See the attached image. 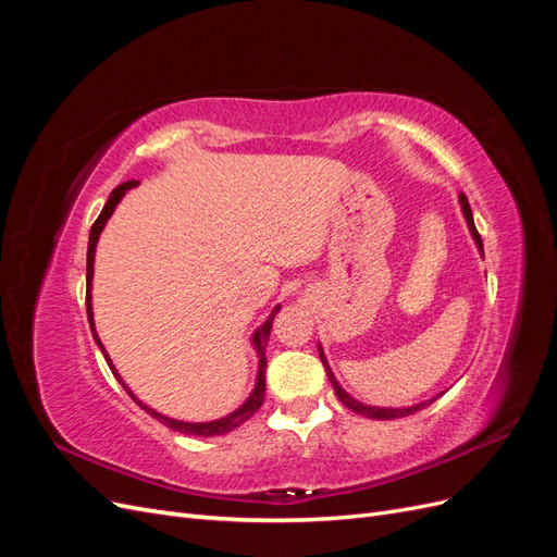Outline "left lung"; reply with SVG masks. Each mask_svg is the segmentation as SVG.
I'll return each instance as SVG.
<instances>
[{
	"label": "left lung",
	"mask_w": 557,
	"mask_h": 557,
	"mask_svg": "<svg viewBox=\"0 0 557 557\" xmlns=\"http://www.w3.org/2000/svg\"><path fill=\"white\" fill-rule=\"evenodd\" d=\"M460 209H462V215H465V221H467L471 239H474L479 252L483 256V242H481L479 232H476L474 215H471L469 201H467L465 195H460ZM318 352H320V360H323V364H325V372H327V379H330V383H332V387H334L336 397H339L342 404H346V407H348L350 411H356V413H360V416H364V418H372V420H395V418L411 416V413H416V411H420V409L430 407V404H432L436 397L444 395V393H440V395H434V397H430V399H425V401L411 404V407H372V404H364V401H360V399H356V397H350V395L344 391L342 383L336 381V376H334V372H332V367H330V362H327V358H325V350H323V346H320V344H318Z\"/></svg>",
	"instance_id": "left-lung-1"
}]
</instances>
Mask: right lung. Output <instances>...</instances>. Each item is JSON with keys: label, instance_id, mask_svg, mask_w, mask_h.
<instances>
[{"label": "right lung", "instance_id": "1", "mask_svg": "<svg viewBox=\"0 0 557 557\" xmlns=\"http://www.w3.org/2000/svg\"><path fill=\"white\" fill-rule=\"evenodd\" d=\"M137 185H139V181H125V183L117 185V188L109 195L107 205H104L102 213H99V218L95 221V225L90 227V242H88V290H86V309H88V323H90L92 339H95V344L99 346V350H102V356H104V360H107L109 369L113 372V376L117 379V383H121V385L125 387V393H127L134 401H137L139 407H141L148 416L158 418L160 423H164L166 428H172V430H176V432H181V434H193V436H221V434H227V432H232V430H237L242 423H246V420L262 407V401H264V372H267L264 348H267L269 332H272V323H274V318H276L278 309H281V305H278V307H274V311L269 313V318L264 320V323H262L260 327H256V332L250 334V346H252V350H256V356H258V374H256V385H252V391H250V395L244 399L242 407H237L234 411H230V413H227V416H223V418H215V420H201V423H193V420H178V418H172V416H164V413L156 411L153 407H148V404H144L137 395H134V393L129 391V385L123 381V376L117 374L115 364L111 362L109 352H107V348H104L102 339H99V334H97V330H95V311H92L95 250H97L99 234H102V230L107 227L109 218L113 215L115 207L121 205V199H123L132 188H137Z\"/></svg>", "mask_w": 557, "mask_h": 557}]
</instances>
